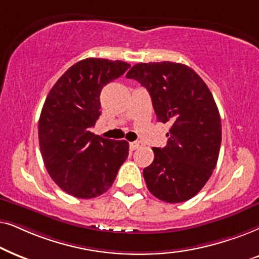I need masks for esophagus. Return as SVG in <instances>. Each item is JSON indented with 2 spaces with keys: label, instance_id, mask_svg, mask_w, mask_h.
I'll list each match as a JSON object with an SVG mask.
<instances>
[{
  "label": "esophagus",
  "instance_id": "obj_1",
  "mask_svg": "<svg viewBox=\"0 0 259 259\" xmlns=\"http://www.w3.org/2000/svg\"><path fill=\"white\" fill-rule=\"evenodd\" d=\"M129 146H130V149L135 150L141 146V142H139V141H135V142H130Z\"/></svg>",
  "mask_w": 259,
  "mask_h": 259
}]
</instances>
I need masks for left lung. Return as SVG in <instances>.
I'll return each instance as SVG.
<instances>
[{
    "mask_svg": "<svg viewBox=\"0 0 259 259\" xmlns=\"http://www.w3.org/2000/svg\"><path fill=\"white\" fill-rule=\"evenodd\" d=\"M149 92L158 122H170L164 148H153L143 169L149 192L177 204L198 194L211 178L222 143V120L214 98L194 70L184 64H136L126 73Z\"/></svg>",
    "mask_w": 259,
    "mask_h": 259,
    "instance_id": "8db88e82",
    "label": "left lung"
}]
</instances>
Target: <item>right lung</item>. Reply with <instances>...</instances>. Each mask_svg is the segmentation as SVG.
Returning <instances> with one entry per match:
<instances>
[{
    "instance_id": "add662e5",
    "label": "right lung",
    "mask_w": 259,
    "mask_h": 259,
    "mask_svg": "<svg viewBox=\"0 0 259 259\" xmlns=\"http://www.w3.org/2000/svg\"><path fill=\"white\" fill-rule=\"evenodd\" d=\"M129 67L120 60H80L58 79L45 101L39 119L45 167L52 180L75 198L91 199L108 191L129 154L126 141L90 132L102 113V89Z\"/></svg>"
}]
</instances>
